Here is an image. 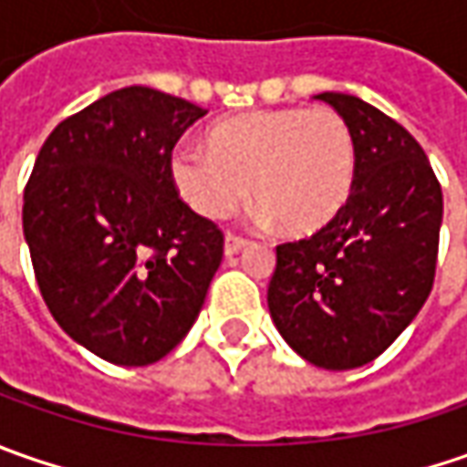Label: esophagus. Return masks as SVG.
Here are the masks:
<instances>
[{
  "instance_id": "1",
  "label": "esophagus",
  "mask_w": 467,
  "mask_h": 467,
  "mask_svg": "<svg viewBox=\"0 0 467 467\" xmlns=\"http://www.w3.org/2000/svg\"><path fill=\"white\" fill-rule=\"evenodd\" d=\"M246 239H244V236H239V234H228V236H225V254H228V257H231V254H239V252H242L244 246H246Z\"/></svg>"
}]
</instances>
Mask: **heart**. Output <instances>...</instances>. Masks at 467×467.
Wrapping results in <instances>:
<instances>
[{
  "label": "heart",
  "mask_w": 467,
  "mask_h": 467,
  "mask_svg": "<svg viewBox=\"0 0 467 467\" xmlns=\"http://www.w3.org/2000/svg\"><path fill=\"white\" fill-rule=\"evenodd\" d=\"M171 179L194 213L228 218L249 184L265 221L288 234H314L346 207L356 179L348 121L332 109H262L223 119L207 150L176 148Z\"/></svg>",
  "instance_id": "heart-1"
}]
</instances>
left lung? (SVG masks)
<instances>
[{
	"label": "left lung",
	"instance_id": "obj_1",
	"mask_svg": "<svg viewBox=\"0 0 467 467\" xmlns=\"http://www.w3.org/2000/svg\"><path fill=\"white\" fill-rule=\"evenodd\" d=\"M348 121L356 179L317 234L275 246L267 306L285 343L332 371L385 353L421 312L437 273L441 187L395 119L346 93H319Z\"/></svg>",
	"mask_w": 467,
	"mask_h": 467
}]
</instances>
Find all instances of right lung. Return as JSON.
Wrapping results in <instances>:
<instances>
[{"instance_id":"obj_1","label":"right lung","mask_w":467,"mask_h":467,"mask_svg":"<svg viewBox=\"0 0 467 467\" xmlns=\"http://www.w3.org/2000/svg\"><path fill=\"white\" fill-rule=\"evenodd\" d=\"M205 109L121 88L46 137L23 194L46 306L72 340L119 367H148L202 309L223 231L171 179V153Z\"/></svg>"}]
</instances>
